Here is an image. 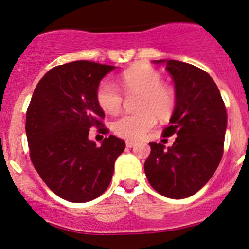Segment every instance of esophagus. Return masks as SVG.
<instances>
[{
  "label": "esophagus",
  "instance_id": "34e87169",
  "mask_svg": "<svg viewBox=\"0 0 249 249\" xmlns=\"http://www.w3.org/2000/svg\"><path fill=\"white\" fill-rule=\"evenodd\" d=\"M125 145H127V148H133L136 145V142L129 141V140H128V141H125Z\"/></svg>",
  "mask_w": 249,
  "mask_h": 249
}]
</instances>
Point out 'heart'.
Returning <instances> with one entry per match:
<instances>
[{
	"label": "heart",
	"instance_id": "obj_1",
	"mask_svg": "<svg viewBox=\"0 0 249 249\" xmlns=\"http://www.w3.org/2000/svg\"><path fill=\"white\" fill-rule=\"evenodd\" d=\"M120 85L125 95L137 94V113L120 116L112 124L116 135L127 140H139L153 129L156 116L168 119L174 112L176 98L170 87L162 84V75L154 67L139 64L120 75ZM96 102L104 112L115 114L121 108V92L110 80H102L95 93Z\"/></svg>",
	"mask_w": 249,
	"mask_h": 249
}]
</instances>
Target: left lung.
Here are the masks:
<instances>
[{
    "mask_svg": "<svg viewBox=\"0 0 249 249\" xmlns=\"http://www.w3.org/2000/svg\"><path fill=\"white\" fill-rule=\"evenodd\" d=\"M165 64L175 84L176 105L163 136L177 135L171 147L149 143L144 171L159 194L172 199L195 195L217 170L227 128L225 104L213 79L203 70L178 60Z\"/></svg>",
    "mask_w": 249,
    "mask_h": 249,
    "instance_id": "8db88e82",
    "label": "left lung"
}]
</instances>
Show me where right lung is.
<instances>
[{"mask_svg":"<svg viewBox=\"0 0 249 249\" xmlns=\"http://www.w3.org/2000/svg\"><path fill=\"white\" fill-rule=\"evenodd\" d=\"M114 69L87 60L55 66L39 80L26 110L32 164L50 190L72 203L104 194L124 150V140L114 135L105 137L100 147L89 139L92 127L108 133L95 93Z\"/></svg>","mask_w":249,"mask_h":249,"instance_id":"right-lung-1","label":"right lung"}]
</instances>
